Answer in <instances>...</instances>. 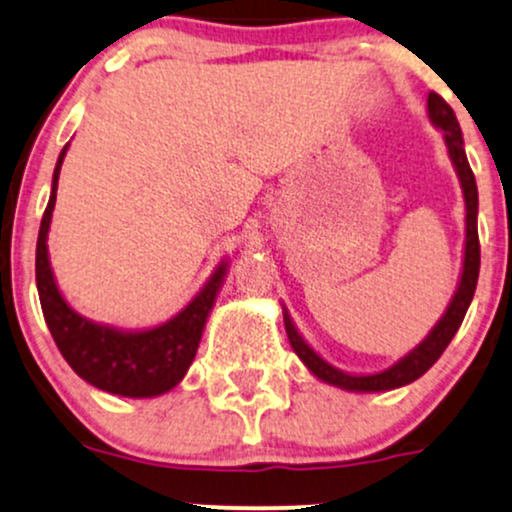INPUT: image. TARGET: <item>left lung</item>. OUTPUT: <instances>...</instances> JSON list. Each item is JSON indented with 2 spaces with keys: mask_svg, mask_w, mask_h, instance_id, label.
<instances>
[{
  "mask_svg": "<svg viewBox=\"0 0 512 512\" xmlns=\"http://www.w3.org/2000/svg\"><path fill=\"white\" fill-rule=\"evenodd\" d=\"M428 115H431L433 125H438L445 132V144H448L450 158L455 163L457 175H460L462 190H464V204H467V245H464V269L460 279V289H457L455 298H452L448 313L443 315V320L433 327V332L411 351L409 356H404L402 361L395 363L392 368L383 370V373L375 375H346L342 370L332 368L330 363L322 361L320 356L303 342L301 334L293 327L291 317L284 313L286 322V334H289V342L293 346L301 361L308 366L320 380L332 383L344 390H356V392H380V390H395L407 383H414L416 378L426 373L433 363L438 361L440 354L448 349V344L455 337V332L460 330L464 315H467L469 303H472L474 291H477V279H479V262H481V250H479V231H477V209H479V195H477V180H474L472 168H469L467 154H464V142H462V129L457 122L455 113L445 98H440L436 91L428 93Z\"/></svg>",
  "mask_w": 512,
  "mask_h": 512,
  "instance_id": "8db88e82",
  "label": "left lung"
}]
</instances>
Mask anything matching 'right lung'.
<instances>
[{"instance_id":"1","label":"right lung","mask_w":512,"mask_h":512,"mask_svg":"<svg viewBox=\"0 0 512 512\" xmlns=\"http://www.w3.org/2000/svg\"><path fill=\"white\" fill-rule=\"evenodd\" d=\"M67 154V146L57 158L55 178H52V195L40 221L38 245H35V281H38L40 305H43L45 322H48L52 339L64 356V361L74 368L79 378L105 392L122 397H154L168 392L182 380L197 354L202 339L204 322L214 305L226 264L211 276L202 293L187 305L178 317L149 332H117L88 322L76 315L57 291L52 269L48 262V228L55 209L57 178Z\"/></svg>"}]
</instances>
